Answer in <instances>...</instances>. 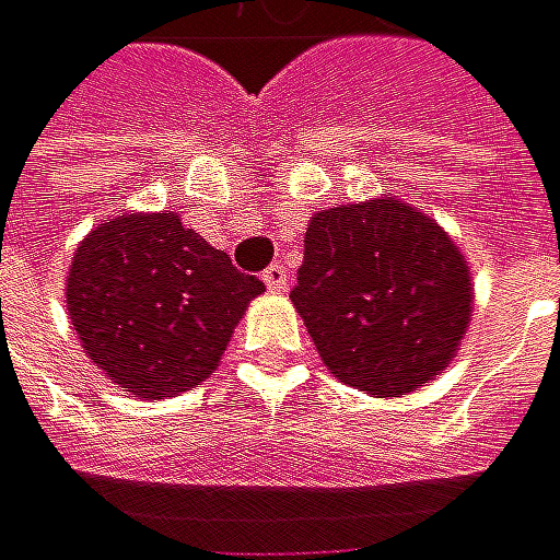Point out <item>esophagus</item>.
<instances>
[{
	"label": "esophagus",
	"mask_w": 560,
	"mask_h": 560,
	"mask_svg": "<svg viewBox=\"0 0 560 560\" xmlns=\"http://www.w3.org/2000/svg\"><path fill=\"white\" fill-rule=\"evenodd\" d=\"M260 280H264V287H267V290L280 293V290H287V283H290V273H287V267H283V264H270V267L260 273Z\"/></svg>",
	"instance_id": "obj_1"
}]
</instances>
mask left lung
I'll return each instance as SVG.
<instances>
[{
    "label": "left lung",
    "instance_id": "left-lung-1",
    "mask_svg": "<svg viewBox=\"0 0 560 560\" xmlns=\"http://www.w3.org/2000/svg\"><path fill=\"white\" fill-rule=\"evenodd\" d=\"M290 300L343 385L398 398L459 350L471 283L436 222L401 200H373L312 217Z\"/></svg>",
    "mask_w": 560,
    "mask_h": 560
}]
</instances>
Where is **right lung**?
<instances>
[{"label": "right lung", "instance_id": "right-lung-1", "mask_svg": "<svg viewBox=\"0 0 560 560\" xmlns=\"http://www.w3.org/2000/svg\"><path fill=\"white\" fill-rule=\"evenodd\" d=\"M264 283L175 213L117 217L79 245L66 305L92 363L140 398L207 380Z\"/></svg>", "mask_w": 560, "mask_h": 560}]
</instances>
